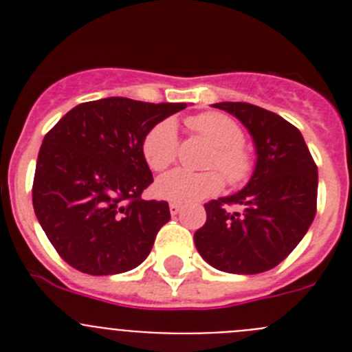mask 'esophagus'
<instances>
[{
  "label": "esophagus",
  "mask_w": 352,
  "mask_h": 352,
  "mask_svg": "<svg viewBox=\"0 0 352 352\" xmlns=\"http://www.w3.org/2000/svg\"><path fill=\"white\" fill-rule=\"evenodd\" d=\"M169 211H170V214H178L179 211H182V204H179V203H170L169 204Z\"/></svg>",
  "instance_id": "1"
}]
</instances>
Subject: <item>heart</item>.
Returning <instances> with one entry per match:
<instances>
[{
    "label": "heart",
    "instance_id": "heart-1",
    "mask_svg": "<svg viewBox=\"0 0 352 352\" xmlns=\"http://www.w3.org/2000/svg\"><path fill=\"white\" fill-rule=\"evenodd\" d=\"M186 125L213 146L206 160V167L211 170L188 173L178 169L162 176L155 186L160 197L178 203H192L219 194L223 186V173L231 186H241L250 179L254 174V158L243 146V130L234 120L220 113H201L186 118ZM178 132L170 120L157 123L142 141V157L155 173L169 169L178 158ZM213 168L217 170L213 171Z\"/></svg>",
    "mask_w": 352,
    "mask_h": 352
}]
</instances>
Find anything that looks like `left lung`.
I'll list each match as a JSON object with an SVG mask.
<instances>
[{"label": "left lung", "instance_id": "1", "mask_svg": "<svg viewBox=\"0 0 352 352\" xmlns=\"http://www.w3.org/2000/svg\"><path fill=\"white\" fill-rule=\"evenodd\" d=\"M213 107L238 118L256 142L257 164L243 190L204 204L206 223L194 234L213 268L238 275L268 272L291 254L317 211V166L300 130L247 102ZM239 206L241 212L226 210Z\"/></svg>", "mask_w": 352, "mask_h": 352}]
</instances>
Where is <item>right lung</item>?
<instances>
[{
	"label": "right lung",
	"mask_w": 352,
	"mask_h": 352,
	"mask_svg": "<svg viewBox=\"0 0 352 352\" xmlns=\"http://www.w3.org/2000/svg\"><path fill=\"white\" fill-rule=\"evenodd\" d=\"M186 104L123 96L84 102L43 138L33 208L61 259L88 275L133 270L169 222L166 201H144L153 174L142 157L146 133Z\"/></svg>",
	"instance_id": "1"
}]
</instances>
